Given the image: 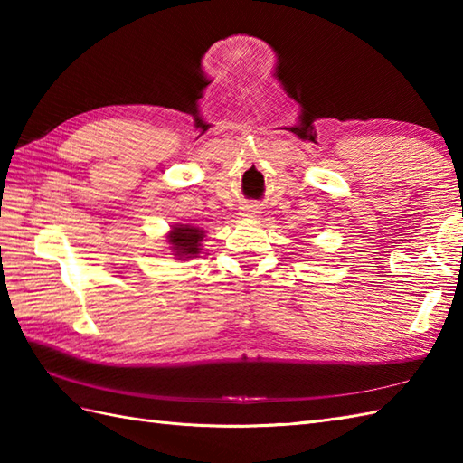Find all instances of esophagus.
I'll return each mask as SVG.
<instances>
[{
	"label": "esophagus",
	"mask_w": 463,
	"mask_h": 463,
	"mask_svg": "<svg viewBox=\"0 0 463 463\" xmlns=\"http://www.w3.org/2000/svg\"><path fill=\"white\" fill-rule=\"evenodd\" d=\"M260 214V211H259V206L257 204H247V206H242V216H259Z\"/></svg>",
	"instance_id": "obj_1"
}]
</instances>
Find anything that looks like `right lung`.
<instances>
[{
    "instance_id": "right-lung-1",
    "label": "right lung",
    "mask_w": 463,
    "mask_h": 463,
    "mask_svg": "<svg viewBox=\"0 0 463 463\" xmlns=\"http://www.w3.org/2000/svg\"><path fill=\"white\" fill-rule=\"evenodd\" d=\"M204 231L193 224H173L166 232V244L176 260L196 259L203 250Z\"/></svg>"
}]
</instances>
